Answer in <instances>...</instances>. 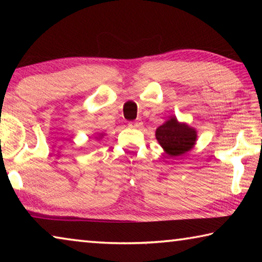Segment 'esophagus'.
Here are the masks:
<instances>
[{"label":"esophagus","instance_id":"34e87169","mask_svg":"<svg viewBox=\"0 0 262 262\" xmlns=\"http://www.w3.org/2000/svg\"><path fill=\"white\" fill-rule=\"evenodd\" d=\"M142 125L141 120H135V121H130L129 123H128V126L132 127V128H139L140 126Z\"/></svg>","mask_w":262,"mask_h":262}]
</instances>
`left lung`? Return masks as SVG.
I'll return each instance as SVG.
<instances>
[{"label": "left lung", "mask_w": 262, "mask_h": 262, "mask_svg": "<svg viewBox=\"0 0 262 262\" xmlns=\"http://www.w3.org/2000/svg\"><path fill=\"white\" fill-rule=\"evenodd\" d=\"M196 130L186 123H181L176 117L156 129V139L168 156L178 157L189 151L196 142Z\"/></svg>", "instance_id": "obj_1"}]
</instances>
